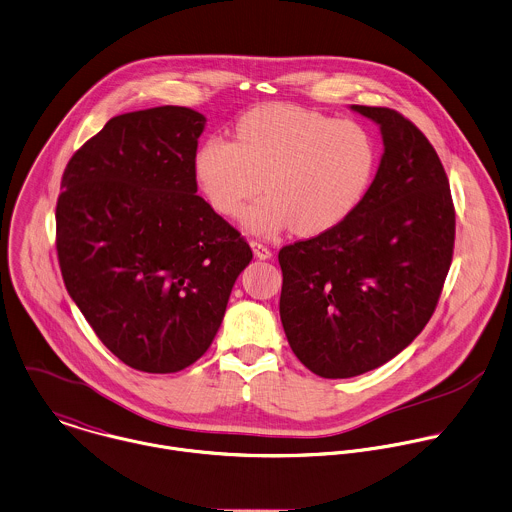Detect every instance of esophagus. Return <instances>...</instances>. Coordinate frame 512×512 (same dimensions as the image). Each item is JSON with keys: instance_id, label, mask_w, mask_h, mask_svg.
Returning a JSON list of instances; mask_svg holds the SVG:
<instances>
[{"instance_id": "obj_1", "label": "esophagus", "mask_w": 512, "mask_h": 512, "mask_svg": "<svg viewBox=\"0 0 512 512\" xmlns=\"http://www.w3.org/2000/svg\"><path fill=\"white\" fill-rule=\"evenodd\" d=\"M251 247H253L255 257H259V259H269L273 255L271 249L265 243H261V241H251Z\"/></svg>"}]
</instances>
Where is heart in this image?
<instances>
[{"mask_svg":"<svg viewBox=\"0 0 512 512\" xmlns=\"http://www.w3.org/2000/svg\"><path fill=\"white\" fill-rule=\"evenodd\" d=\"M377 169V143L355 119L299 105H263L243 115L235 141L213 135L195 153V175L211 205L259 235L293 227L321 235L361 205Z\"/></svg>","mask_w":512,"mask_h":512,"instance_id":"1","label":"heart"}]
</instances>
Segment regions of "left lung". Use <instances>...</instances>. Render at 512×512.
<instances>
[{
  "mask_svg": "<svg viewBox=\"0 0 512 512\" xmlns=\"http://www.w3.org/2000/svg\"><path fill=\"white\" fill-rule=\"evenodd\" d=\"M381 125L385 153L341 225L279 251L281 323L297 359L349 379L399 355L433 317L455 249L445 167L407 117L353 105Z\"/></svg>",
  "mask_w": 512,
  "mask_h": 512,
  "instance_id": "1",
  "label": "left lung"
}]
</instances>
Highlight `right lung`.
<instances>
[{"instance_id":"add662e5","label":"right lung","mask_w":512,"mask_h":512,"mask_svg":"<svg viewBox=\"0 0 512 512\" xmlns=\"http://www.w3.org/2000/svg\"><path fill=\"white\" fill-rule=\"evenodd\" d=\"M205 117L163 105L111 117L67 161L55 249L67 293L127 367L177 373L211 345L253 253L197 195Z\"/></svg>"}]
</instances>
